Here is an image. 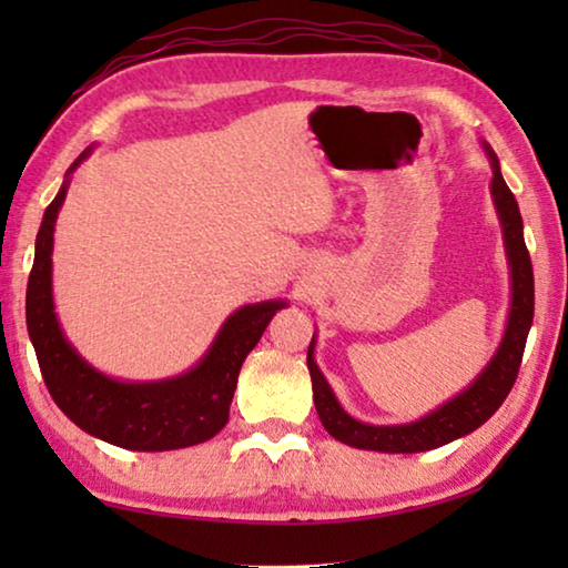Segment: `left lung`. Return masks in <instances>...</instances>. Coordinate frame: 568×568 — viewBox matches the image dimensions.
Returning <instances> with one entry per match:
<instances>
[{
	"label": "left lung",
	"mask_w": 568,
	"mask_h": 568,
	"mask_svg": "<svg viewBox=\"0 0 568 568\" xmlns=\"http://www.w3.org/2000/svg\"><path fill=\"white\" fill-rule=\"evenodd\" d=\"M484 150L491 162L494 180H491V197L496 215L501 220L504 230V247L508 257V271H511V311H508L504 338L498 343L494 358L488 361L484 371L478 373L476 381L464 388L444 406L430 410L428 416L410 423H398V426H373L353 418L351 413L335 398L333 388L315 363V335L307 345V371L313 381V400L318 418L325 430L341 440L345 446L363 448V450H381V454H420L438 446H446L450 440L468 436L470 430L494 416L498 406L506 400L508 390L514 388L518 368H521V355L526 348L528 331L534 321V271L531 257L524 243V220L518 213V203L514 192L508 190L506 180L498 168L496 152L486 145Z\"/></svg>",
	"instance_id": "8db88e82"
}]
</instances>
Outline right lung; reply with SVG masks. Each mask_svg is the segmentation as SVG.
Instances as JSON below:
<instances>
[{
    "label": "right lung",
    "mask_w": 568,
    "mask_h": 568,
    "mask_svg": "<svg viewBox=\"0 0 568 568\" xmlns=\"http://www.w3.org/2000/svg\"><path fill=\"white\" fill-rule=\"evenodd\" d=\"M92 148L67 170L57 197L44 210L27 283V331L40 361L47 390L84 434L130 450H175L205 444L223 430L237 373L255 348L283 297L237 307L220 325L215 341L190 371L165 381H118L100 373L64 338L52 297L54 223L70 187V175Z\"/></svg>",
    "instance_id": "obj_1"
}]
</instances>
